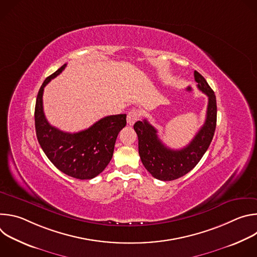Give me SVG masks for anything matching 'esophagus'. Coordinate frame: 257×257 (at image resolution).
<instances>
[{"mask_svg": "<svg viewBox=\"0 0 257 257\" xmlns=\"http://www.w3.org/2000/svg\"><path fill=\"white\" fill-rule=\"evenodd\" d=\"M138 117H139V112L137 111V109H135V108L131 109V111L127 115V123L130 126L133 125L138 120Z\"/></svg>", "mask_w": 257, "mask_h": 257, "instance_id": "obj_1", "label": "esophagus"}]
</instances>
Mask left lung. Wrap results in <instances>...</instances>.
<instances>
[{
	"label": "left lung",
	"instance_id": "left-lung-1",
	"mask_svg": "<svg viewBox=\"0 0 257 257\" xmlns=\"http://www.w3.org/2000/svg\"><path fill=\"white\" fill-rule=\"evenodd\" d=\"M194 79L198 89L208 97L206 118L203 126L184 149H169L159 138L158 130L146 119L134 124L141 162L145 169L158 180L172 181L186 175L199 163L212 140L216 126L215 95L204 77L197 71H194Z\"/></svg>",
	"mask_w": 257,
	"mask_h": 257
}]
</instances>
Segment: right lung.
<instances>
[{
	"instance_id": "right-lung-1",
	"label": "right lung",
	"mask_w": 257,
	"mask_h": 257,
	"mask_svg": "<svg viewBox=\"0 0 257 257\" xmlns=\"http://www.w3.org/2000/svg\"><path fill=\"white\" fill-rule=\"evenodd\" d=\"M66 65L50 75L39 90L34 109L36 137L57 169L70 177L89 180L100 174L112 160L117 136L126 126V114L104 117L88 129L76 133L63 132L52 126L44 113V88Z\"/></svg>"
}]
</instances>
